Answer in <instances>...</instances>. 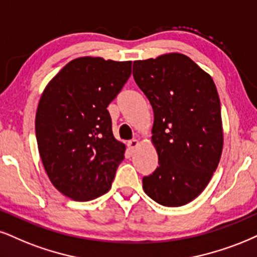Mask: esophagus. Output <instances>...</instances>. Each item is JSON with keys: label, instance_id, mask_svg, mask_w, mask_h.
<instances>
[{"label": "esophagus", "instance_id": "esophagus-1", "mask_svg": "<svg viewBox=\"0 0 257 257\" xmlns=\"http://www.w3.org/2000/svg\"><path fill=\"white\" fill-rule=\"evenodd\" d=\"M138 145H139V142L137 141V139H131V141L127 142V147L130 150L132 151V153H134L136 149L138 148Z\"/></svg>", "mask_w": 257, "mask_h": 257}]
</instances>
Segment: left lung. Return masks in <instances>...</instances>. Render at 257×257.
Wrapping results in <instances>:
<instances>
[{
	"mask_svg": "<svg viewBox=\"0 0 257 257\" xmlns=\"http://www.w3.org/2000/svg\"><path fill=\"white\" fill-rule=\"evenodd\" d=\"M134 78L153 106L158 154L156 170L143 177L144 192L168 207L188 204L208 185L223 150L216 84L181 53L134 62Z\"/></svg>",
	"mask_w": 257,
	"mask_h": 257,
	"instance_id": "obj_1",
	"label": "left lung"
}]
</instances>
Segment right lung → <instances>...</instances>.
Returning <instances> with one entry per match:
<instances>
[{
    "mask_svg": "<svg viewBox=\"0 0 257 257\" xmlns=\"http://www.w3.org/2000/svg\"><path fill=\"white\" fill-rule=\"evenodd\" d=\"M132 62L82 57L68 63L41 95L36 136L52 185L77 201L110 189L125 145L114 138L107 110L131 76Z\"/></svg>",
    "mask_w": 257,
    "mask_h": 257,
    "instance_id": "right-lung-1",
    "label": "right lung"
}]
</instances>
